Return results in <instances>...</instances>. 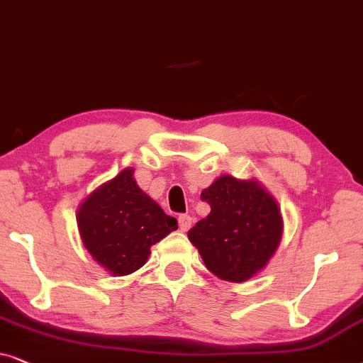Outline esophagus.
Masks as SVG:
<instances>
[{
    "instance_id": "obj_1",
    "label": "esophagus",
    "mask_w": 363,
    "mask_h": 363,
    "mask_svg": "<svg viewBox=\"0 0 363 363\" xmlns=\"http://www.w3.org/2000/svg\"><path fill=\"white\" fill-rule=\"evenodd\" d=\"M192 222H194V219H192L191 216L181 214V216H179V229H181L182 232L189 230L191 225H192Z\"/></svg>"
}]
</instances>
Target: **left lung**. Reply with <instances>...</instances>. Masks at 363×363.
<instances>
[{"label":"left lung","instance_id":"8db88e82","mask_svg":"<svg viewBox=\"0 0 363 363\" xmlns=\"http://www.w3.org/2000/svg\"><path fill=\"white\" fill-rule=\"evenodd\" d=\"M209 216L187 232L206 267L227 282H244L265 267L282 238V217L255 181L220 176L202 191Z\"/></svg>","mask_w":363,"mask_h":363}]
</instances>
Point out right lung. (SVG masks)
<instances>
[{
  "label": "right lung",
  "instance_id": "obj_1",
  "mask_svg": "<svg viewBox=\"0 0 363 363\" xmlns=\"http://www.w3.org/2000/svg\"><path fill=\"white\" fill-rule=\"evenodd\" d=\"M77 225L84 247L114 275L143 267L151 245L177 229L151 197L139 189L133 169L98 187L77 211Z\"/></svg>",
  "mask_w": 363,
  "mask_h": 363
}]
</instances>
